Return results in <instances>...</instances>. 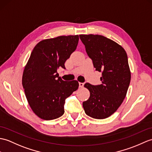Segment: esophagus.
<instances>
[{
    "label": "esophagus",
    "instance_id": "34e87169",
    "mask_svg": "<svg viewBox=\"0 0 152 152\" xmlns=\"http://www.w3.org/2000/svg\"><path fill=\"white\" fill-rule=\"evenodd\" d=\"M79 86H80V87H83L84 86V83L80 82L79 83Z\"/></svg>",
    "mask_w": 152,
    "mask_h": 152
}]
</instances>
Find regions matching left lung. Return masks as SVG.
<instances>
[{
  "label": "left lung",
  "instance_id": "1",
  "mask_svg": "<svg viewBox=\"0 0 152 152\" xmlns=\"http://www.w3.org/2000/svg\"><path fill=\"white\" fill-rule=\"evenodd\" d=\"M88 56L96 70L102 72V83L84 87L90 97L83 102L86 115L96 119L110 116L117 110L126 97L131 80L128 56L115 41L100 35H80Z\"/></svg>",
  "mask_w": 152,
  "mask_h": 152
}]
</instances>
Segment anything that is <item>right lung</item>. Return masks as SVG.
I'll return each mask as SVG.
<instances>
[{"instance_id": "add662e5", "label": "right lung", "mask_w": 152, "mask_h": 152, "mask_svg": "<svg viewBox=\"0 0 152 152\" xmlns=\"http://www.w3.org/2000/svg\"><path fill=\"white\" fill-rule=\"evenodd\" d=\"M79 36H59L40 41L24 68L22 83L31 109L39 117L50 121L64 114L65 100L77 89L76 80L63 81L58 69L76 49Z\"/></svg>"}]
</instances>
